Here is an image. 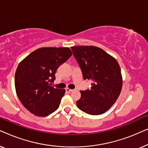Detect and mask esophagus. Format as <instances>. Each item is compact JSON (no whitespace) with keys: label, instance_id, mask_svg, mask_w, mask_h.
Masks as SVG:
<instances>
[{"label":"esophagus","instance_id":"obj_1","mask_svg":"<svg viewBox=\"0 0 148 148\" xmlns=\"http://www.w3.org/2000/svg\"><path fill=\"white\" fill-rule=\"evenodd\" d=\"M73 91V90H72V89H69V88H66V92H71Z\"/></svg>","mask_w":148,"mask_h":148}]
</instances>
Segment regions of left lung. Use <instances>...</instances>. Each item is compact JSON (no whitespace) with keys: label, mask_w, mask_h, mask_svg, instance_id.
Masks as SVG:
<instances>
[{"label":"left lung","mask_w":148,"mask_h":148,"mask_svg":"<svg viewBox=\"0 0 148 148\" xmlns=\"http://www.w3.org/2000/svg\"><path fill=\"white\" fill-rule=\"evenodd\" d=\"M71 50L83 77L92 82L90 90L80 91L77 106L87 114H103L120 95L123 85L120 66L114 57L96 46H77Z\"/></svg>","instance_id":"1"}]
</instances>
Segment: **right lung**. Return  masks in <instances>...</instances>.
I'll use <instances>...</instances> for the list:
<instances>
[{
	"instance_id": "right-lung-1",
	"label": "right lung",
	"mask_w": 148,
	"mask_h": 148,
	"mask_svg": "<svg viewBox=\"0 0 148 148\" xmlns=\"http://www.w3.org/2000/svg\"><path fill=\"white\" fill-rule=\"evenodd\" d=\"M72 55L69 48H41L24 58L15 75L17 96L25 108L38 116L54 112L65 93L50 86L56 70Z\"/></svg>"
}]
</instances>
